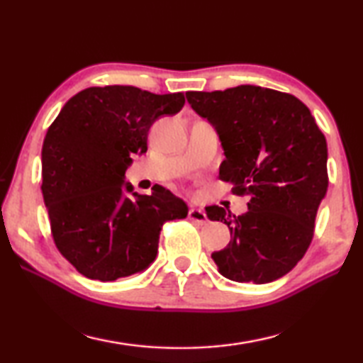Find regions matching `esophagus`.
Wrapping results in <instances>:
<instances>
[{
  "mask_svg": "<svg viewBox=\"0 0 363 363\" xmlns=\"http://www.w3.org/2000/svg\"><path fill=\"white\" fill-rule=\"evenodd\" d=\"M189 218L192 219V220H195L196 224H206V223H208V218H206L205 211L200 210V208H195V206L190 208Z\"/></svg>",
  "mask_w": 363,
  "mask_h": 363,
  "instance_id": "obj_1",
  "label": "esophagus"
}]
</instances>
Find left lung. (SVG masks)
<instances>
[{
    "label": "left lung",
    "mask_w": 363,
    "mask_h": 363,
    "mask_svg": "<svg viewBox=\"0 0 363 363\" xmlns=\"http://www.w3.org/2000/svg\"><path fill=\"white\" fill-rule=\"evenodd\" d=\"M187 101L216 130L224 162L219 179L248 196V211L232 216L206 206V216L230 230L211 255L225 279L269 284L303 259L328 189L327 140L298 97L240 84L225 91H189Z\"/></svg>",
    "instance_id": "left-lung-1"
}]
</instances>
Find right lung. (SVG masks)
I'll list each match as a JSON object with an SVG mask.
<instances>
[{"mask_svg":"<svg viewBox=\"0 0 363 363\" xmlns=\"http://www.w3.org/2000/svg\"><path fill=\"white\" fill-rule=\"evenodd\" d=\"M182 93L134 86L79 91L49 126L41 150L43 199L57 250L84 277L112 281L155 261L167 220L187 216L186 201L153 186L134 192L125 171L147 152L150 126L184 107Z\"/></svg>","mask_w":363,"mask_h":363,"instance_id":"obj_1","label":"right lung"}]
</instances>
